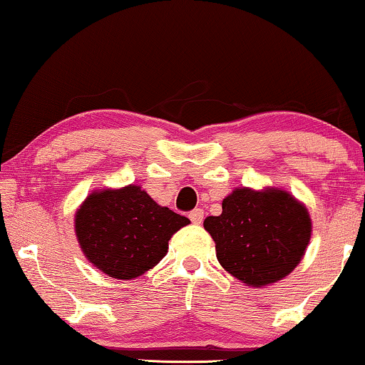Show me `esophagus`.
<instances>
[{
  "instance_id": "1",
  "label": "esophagus",
  "mask_w": 365,
  "mask_h": 365,
  "mask_svg": "<svg viewBox=\"0 0 365 365\" xmlns=\"http://www.w3.org/2000/svg\"><path fill=\"white\" fill-rule=\"evenodd\" d=\"M189 219H191L192 224H201L202 219H204V211L202 209H192L191 212H189Z\"/></svg>"
}]
</instances>
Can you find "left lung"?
<instances>
[{"mask_svg":"<svg viewBox=\"0 0 365 365\" xmlns=\"http://www.w3.org/2000/svg\"><path fill=\"white\" fill-rule=\"evenodd\" d=\"M204 229L216 242V256L229 274L261 287L286 277L301 262L311 239L307 209L279 189L242 187L222 201L221 216Z\"/></svg>","mask_w":365,"mask_h":365,"instance_id":"1","label":"left lung"}]
</instances>
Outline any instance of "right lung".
I'll return each instance as SVG.
<instances>
[{
    "label": "right lung",
    "mask_w": 365,
    "mask_h": 365,
    "mask_svg": "<svg viewBox=\"0 0 365 365\" xmlns=\"http://www.w3.org/2000/svg\"><path fill=\"white\" fill-rule=\"evenodd\" d=\"M84 256L114 279H133L153 269L168 252V241L189 219L161 207L139 186L89 194L76 212Z\"/></svg>",
    "instance_id": "1"
}]
</instances>
